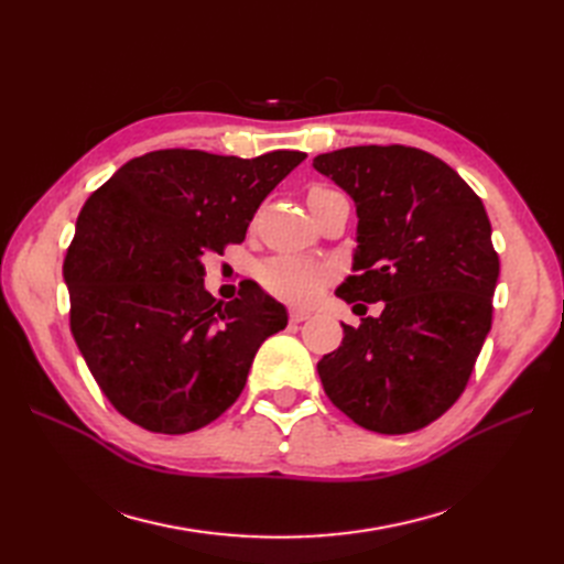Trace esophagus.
Segmentation results:
<instances>
[{
  "instance_id": "1",
  "label": "esophagus",
  "mask_w": 564,
  "mask_h": 564,
  "mask_svg": "<svg viewBox=\"0 0 564 564\" xmlns=\"http://www.w3.org/2000/svg\"><path fill=\"white\" fill-rule=\"evenodd\" d=\"M311 317V313L308 311H299V308H294L292 313H289V319H292V322H305V319H308Z\"/></svg>"
}]
</instances>
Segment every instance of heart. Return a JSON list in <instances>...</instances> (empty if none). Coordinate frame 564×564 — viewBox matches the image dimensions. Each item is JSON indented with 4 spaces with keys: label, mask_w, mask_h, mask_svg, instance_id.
<instances>
[{
    "label": "heart",
    "mask_w": 564,
    "mask_h": 564,
    "mask_svg": "<svg viewBox=\"0 0 564 564\" xmlns=\"http://www.w3.org/2000/svg\"><path fill=\"white\" fill-rule=\"evenodd\" d=\"M332 193H336L332 187L313 185L308 202ZM332 275L334 272L329 265L301 259V256H275V259L261 263L259 272H256V278H259L261 286L270 296L296 305L315 301L322 289L329 284Z\"/></svg>",
    "instance_id": "b5f03b06"
}]
</instances>
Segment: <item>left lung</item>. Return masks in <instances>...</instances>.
Listing matches in <instances>:
<instances>
[{
  "label": "left lung",
  "mask_w": 564,
  "mask_h": 564,
  "mask_svg": "<svg viewBox=\"0 0 564 564\" xmlns=\"http://www.w3.org/2000/svg\"><path fill=\"white\" fill-rule=\"evenodd\" d=\"M355 199L357 251L336 296L383 301L344 324L317 362L327 398L367 431L402 435L460 398L491 329L499 253L482 199L449 164L409 145H355L313 160Z\"/></svg>",
  "instance_id": "obj_1"
}]
</instances>
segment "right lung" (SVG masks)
I'll return each instance as SVG.
<instances>
[{"instance_id":"obj_1","label":"right lung","mask_w":564,"mask_h":564,"mask_svg":"<svg viewBox=\"0 0 564 564\" xmlns=\"http://www.w3.org/2000/svg\"><path fill=\"white\" fill-rule=\"evenodd\" d=\"M305 158L155 150L84 202L63 261L70 332L124 419L183 435L240 398L256 350L286 327V311L253 282L216 303L202 261L240 245L259 204Z\"/></svg>"}]
</instances>
